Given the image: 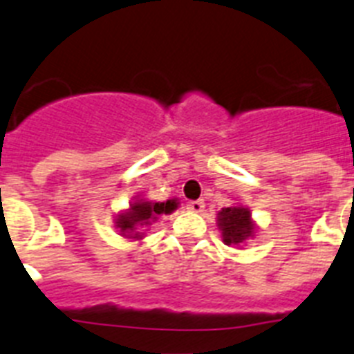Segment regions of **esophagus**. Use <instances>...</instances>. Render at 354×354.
Returning <instances> with one entry per match:
<instances>
[{
    "label": "esophagus",
    "mask_w": 354,
    "mask_h": 354,
    "mask_svg": "<svg viewBox=\"0 0 354 354\" xmlns=\"http://www.w3.org/2000/svg\"><path fill=\"white\" fill-rule=\"evenodd\" d=\"M187 208H189L190 212H196V214H199V212H203V208H205V201H203V199L189 201L187 203Z\"/></svg>",
    "instance_id": "1"
}]
</instances>
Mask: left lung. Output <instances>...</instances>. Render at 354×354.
<instances>
[{
  "mask_svg": "<svg viewBox=\"0 0 354 354\" xmlns=\"http://www.w3.org/2000/svg\"><path fill=\"white\" fill-rule=\"evenodd\" d=\"M219 228L226 244H242L248 236L253 235L251 214L244 207H228L219 212Z\"/></svg>",
  "mask_w": 354,
  "mask_h": 354,
  "instance_id": "1",
  "label": "left lung"
}]
</instances>
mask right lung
I'll return each mask as SVG.
<instances>
[{"mask_svg": "<svg viewBox=\"0 0 354 354\" xmlns=\"http://www.w3.org/2000/svg\"><path fill=\"white\" fill-rule=\"evenodd\" d=\"M176 208V201L169 199L165 203H149V201H137L130 207V210L126 214L119 215L118 228L121 230L124 235H135L133 239H139V232L133 233L135 230L144 228L147 224H151V221L158 219L160 214H171Z\"/></svg>", "mask_w": 354, "mask_h": 354, "instance_id": "obj_1", "label": "right lung"}]
</instances>
